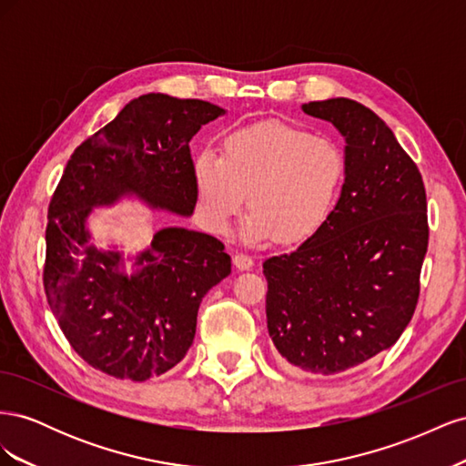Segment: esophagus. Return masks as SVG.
Masks as SVG:
<instances>
[{"instance_id": "obj_1", "label": "esophagus", "mask_w": 466, "mask_h": 466, "mask_svg": "<svg viewBox=\"0 0 466 466\" xmlns=\"http://www.w3.org/2000/svg\"><path fill=\"white\" fill-rule=\"evenodd\" d=\"M233 264L237 270H250V268L255 266V260H252V257H248V255H243V252H237V255L233 257Z\"/></svg>"}]
</instances>
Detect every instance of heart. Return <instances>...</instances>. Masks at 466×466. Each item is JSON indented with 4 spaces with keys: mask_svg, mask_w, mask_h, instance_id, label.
<instances>
[{
    "mask_svg": "<svg viewBox=\"0 0 466 466\" xmlns=\"http://www.w3.org/2000/svg\"><path fill=\"white\" fill-rule=\"evenodd\" d=\"M198 218L228 233L245 200V238L305 243L327 225L346 177V157L332 137L286 122H262L225 136L221 155L202 151L192 165Z\"/></svg>",
    "mask_w": 466,
    "mask_h": 466,
    "instance_id": "1",
    "label": "heart"
}]
</instances>
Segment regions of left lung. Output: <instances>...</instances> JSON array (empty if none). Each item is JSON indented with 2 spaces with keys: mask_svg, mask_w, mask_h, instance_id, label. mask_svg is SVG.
Masks as SVG:
<instances>
[{
  "mask_svg": "<svg viewBox=\"0 0 466 466\" xmlns=\"http://www.w3.org/2000/svg\"><path fill=\"white\" fill-rule=\"evenodd\" d=\"M346 139V178L327 225L268 258V334L289 365L332 375L390 348L410 322L428 250L424 180L389 126L351 98L301 106Z\"/></svg>",
  "mask_w": 466,
  "mask_h": 466,
  "instance_id": "left-lung-1",
  "label": "left lung"
}]
</instances>
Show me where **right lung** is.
I'll return each instance as SVG.
<instances>
[{"label": "right lung", "mask_w": 466, "mask_h": 466, "mask_svg": "<svg viewBox=\"0 0 466 466\" xmlns=\"http://www.w3.org/2000/svg\"><path fill=\"white\" fill-rule=\"evenodd\" d=\"M225 110L149 93L134 98L69 157L48 206L46 299L64 336L91 368L116 379L147 380L187 356L204 295L231 274L219 238L167 228L136 257L89 241L93 208L136 194L151 208L192 216L196 187L190 139Z\"/></svg>", "instance_id": "1"}]
</instances>
